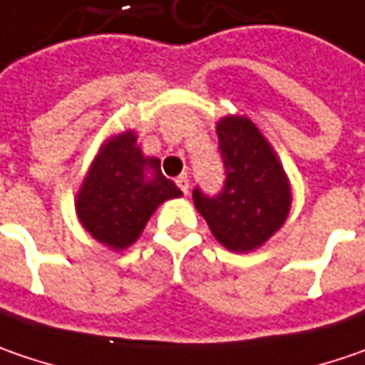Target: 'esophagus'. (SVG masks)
Wrapping results in <instances>:
<instances>
[{
  "label": "esophagus",
  "instance_id": "esophagus-1",
  "mask_svg": "<svg viewBox=\"0 0 365 365\" xmlns=\"http://www.w3.org/2000/svg\"><path fill=\"white\" fill-rule=\"evenodd\" d=\"M175 183H178V187L182 190L183 194H187V190H190V178H187V173H182V175L175 180Z\"/></svg>",
  "mask_w": 365,
  "mask_h": 365
}]
</instances>
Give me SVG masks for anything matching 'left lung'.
Wrapping results in <instances>:
<instances>
[{
    "mask_svg": "<svg viewBox=\"0 0 365 365\" xmlns=\"http://www.w3.org/2000/svg\"><path fill=\"white\" fill-rule=\"evenodd\" d=\"M225 183L216 194L192 192L212 235L230 251L263 245L290 212V185L276 155L247 118L220 120L216 126Z\"/></svg>",
    "mask_w": 365,
    "mask_h": 365,
    "instance_id": "1",
    "label": "left lung"
}]
</instances>
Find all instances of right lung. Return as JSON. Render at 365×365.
<instances>
[{
  "label": "right lung",
  "instance_id": "1",
  "mask_svg": "<svg viewBox=\"0 0 365 365\" xmlns=\"http://www.w3.org/2000/svg\"><path fill=\"white\" fill-rule=\"evenodd\" d=\"M151 168L147 178L144 171ZM182 192L159 169V159H145L133 133L112 138L77 194V214L86 230L103 245H133L155 208Z\"/></svg>",
  "mask_w": 365,
  "mask_h": 365
}]
</instances>
